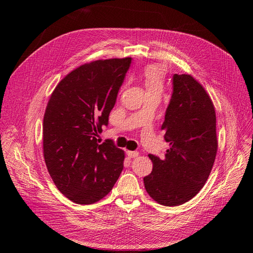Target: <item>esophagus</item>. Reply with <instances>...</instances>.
Wrapping results in <instances>:
<instances>
[{
	"mask_svg": "<svg viewBox=\"0 0 253 253\" xmlns=\"http://www.w3.org/2000/svg\"><path fill=\"white\" fill-rule=\"evenodd\" d=\"M126 155L129 157V158H135L139 155L138 152H135V151H127L126 152Z\"/></svg>",
	"mask_w": 253,
	"mask_h": 253,
	"instance_id": "1",
	"label": "esophagus"
}]
</instances>
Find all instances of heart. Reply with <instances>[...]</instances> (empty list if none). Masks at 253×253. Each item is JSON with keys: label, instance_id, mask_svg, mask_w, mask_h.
I'll list each match as a JSON object with an SVG mask.
<instances>
[{"label": "heart", "instance_id": "b5f03b06", "mask_svg": "<svg viewBox=\"0 0 253 253\" xmlns=\"http://www.w3.org/2000/svg\"><path fill=\"white\" fill-rule=\"evenodd\" d=\"M165 68L157 64H150L144 67L142 80L147 91H163L165 86Z\"/></svg>", "mask_w": 253, "mask_h": 253}]
</instances>
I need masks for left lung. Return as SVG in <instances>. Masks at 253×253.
<instances>
[{
  "instance_id": "8db88e82",
  "label": "left lung",
  "mask_w": 253,
  "mask_h": 253,
  "mask_svg": "<svg viewBox=\"0 0 253 253\" xmlns=\"http://www.w3.org/2000/svg\"><path fill=\"white\" fill-rule=\"evenodd\" d=\"M162 129L170 148L164 158L149 155L153 170L143 178L144 188L158 204L179 206L205 186L218 145L213 102L191 75L173 76V94Z\"/></svg>"
}]
</instances>
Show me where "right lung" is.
Here are the masks:
<instances>
[{"mask_svg": "<svg viewBox=\"0 0 253 253\" xmlns=\"http://www.w3.org/2000/svg\"><path fill=\"white\" fill-rule=\"evenodd\" d=\"M131 58L96 60L75 68L50 95L43 119V156L58 190L79 205L102 200L124 169L125 151L99 143Z\"/></svg>", "mask_w": 253, "mask_h": 253, "instance_id": "1", "label": "right lung"}]
</instances>
